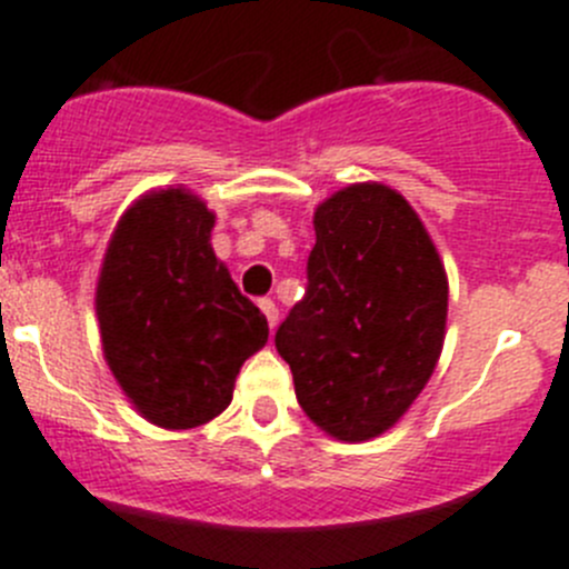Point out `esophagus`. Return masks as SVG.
Wrapping results in <instances>:
<instances>
[{
  "mask_svg": "<svg viewBox=\"0 0 569 569\" xmlns=\"http://www.w3.org/2000/svg\"><path fill=\"white\" fill-rule=\"evenodd\" d=\"M259 307H262L270 330H276V325H279V307H276V301L273 299H262V301H259Z\"/></svg>",
  "mask_w": 569,
  "mask_h": 569,
  "instance_id": "obj_1",
  "label": "esophagus"
}]
</instances>
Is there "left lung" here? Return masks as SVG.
Returning <instances> with one entry per match:
<instances>
[{"label":"left lung","instance_id":"8db88e82","mask_svg":"<svg viewBox=\"0 0 569 569\" xmlns=\"http://www.w3.org/2000/svg\"><path fill=\"white\" fill-rule=\"evenodd\" d=\"M307 293L276 330L296 398L343 442L392 429L423 392L446 338L448 279L415 208L356 182L316 213Z\"/></svg>","mask_w":569,"mask_h":569}]
</instances>
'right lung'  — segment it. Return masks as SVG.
I'll list each match as a JSON object with an SVG mask.
<instances>
[{
	"label": "right lung",
	"instance_id": "right-lung-1",
	"mask_svg": "<svg viewBox=\"0 0 569 569\" xmlns=\"http://www.w3.org/2000/svg\"><path fill=\"white\" fill-rule=\"evenodd\" d=\"M213 211L189 189L149 191L123 211L96 290L103 358L160 429H197L228 409L268 319L211 248Z\"/></svg>",
	"mask_w": 569,
	"mask_h": 569
}]
</instances>
